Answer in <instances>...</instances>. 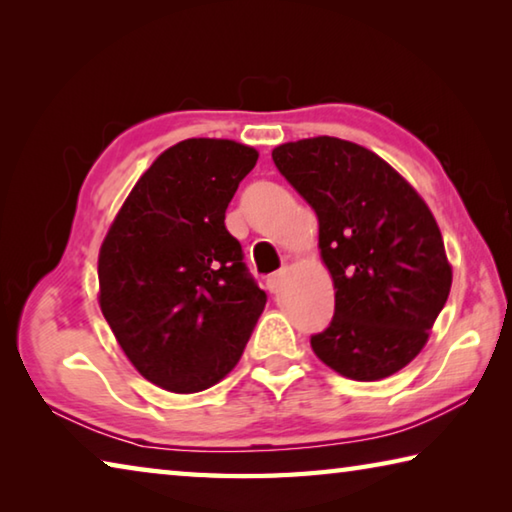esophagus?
Masks as SVG:
<instances>
[{
	"label": "esophagus",
	"instance_id": "obj_1",
	"mask_svg": "<svg viewBox=\"0 0 512 512\" xmlns=\"http://www.w3.org/2000/svg\"><path fill=\"white\" fill-rule=\"evenodd\" d=\"M282 280H284V271H277L273 275H268L266 289L271 291V293H277V291H280V287H282Z\"/></svg>",
	"mask_w": 512,
	"mask_h": 512
}]
</instances>
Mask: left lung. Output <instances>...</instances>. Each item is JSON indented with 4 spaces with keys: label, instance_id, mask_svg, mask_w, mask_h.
Segmentation results:
<instances>
[{
    "label": "left lung",
    "instance_id": "left-lung-1",
    "mask_svg": "<svg viewBox=\"0 0 512 512\" xmlns=\"http://www.w3.org/2000/svg\"><path fill=\"white\" fill-rule=\"evenodd\" d=\"M277 171L314 207L320 257L334 280V318L311 336L339 375L377 381L411 363L452 287L443 235L391 164L339 137L273 149Z\"/></svg>",
    "mask_w": 512,
    "mask_h": 512
}]
</instances>
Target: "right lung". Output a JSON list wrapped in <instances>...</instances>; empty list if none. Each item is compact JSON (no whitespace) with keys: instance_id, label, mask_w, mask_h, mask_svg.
<instances>
[{"instance_id":"obj_1","label":"right lung","mask_w":512,"mask_h":512,"mask_svg":"<svg viewBox=\"0 0 512 512\" xmlns=\"http://www.w3.org/2000/svg\"><path fill=\"white\" fill-rule=\"evenodd\" d=\"M232 140L178 142L137 180L99 253V305L121 350L164 391L198 393L237 366L266 293L225 228L257 162Z\"/></svg>"}]
</instances>
